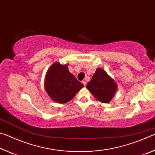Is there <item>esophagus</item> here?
<instances>
[{
	"instance_id": "obj_1",
	"label": "esophagus",
	"mask_w": 155,
	"mask_h": 155,
	"mask_svg": "<svg viewBox=\"0 0 155 155\" xmlns=\"http://www.w3.org/2000/svg\"><path fill=\"white\" fill-rule=\"evenodd\" d=\"M83 84L84 85V86L86 85V84H87V82H86V81H83Z\"/></svg>"
}]
</instances>
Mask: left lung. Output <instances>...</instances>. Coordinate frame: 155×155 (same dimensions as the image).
I'll return each instance as SVG.
<instances>
[{"label":"left lung","instance_id":"obj_1","mask_svg":"<svg viewBox=\"0 0 155 155\" xmlns=\"http://www.w3.org/2000/svg\"><path fill=\"white\" fill-rule=\"evenodd\" d=\"M86 87L96 100L103 103H109L117 90V85L115 81L104 70L101 68L96 70Z\"/></svg>","mask_w":155,"mask_h":155}]
</instances>
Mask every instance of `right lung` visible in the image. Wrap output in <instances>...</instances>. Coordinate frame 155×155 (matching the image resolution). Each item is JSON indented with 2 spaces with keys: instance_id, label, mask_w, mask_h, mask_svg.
I'll return each mask as SVG.
<instances>
[{
  "instance_id": "add662e5",
  "label": "right lung",
  "mask_w": 155,
  "mask_h": 155,
  "mask_svg": "<svg viewBox=\"0 0 155 155\" xmlns=\"http://www.w3.org/2000/svg\"><path fill=\"white\" fill-rule=\"evenodd\" d=\"M83 84L69 72L68 65L55 63L47 72L45 89L52 101L65 103L74 98Z\"/></svg>"
}]
</instances>
